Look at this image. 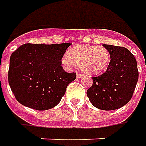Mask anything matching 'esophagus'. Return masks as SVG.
Returning <instances> with one entry per match:
<instances>
[{
  "label": "esophagus",
  "instance_id": "esophagus-1",
  "mask_svg": "<svg viewBox=\"0 0 146 146\" xmlns=\"http://www.w3.org/2000/svg\"><path fill=\"white\" fill-rule=\"evenodd\" d=\"M82 76H83V74L80 73H76V78L77 79H79V78H80V77H82Z\"/></svg>",
  "mask_w": 146,
  "mask_h": 146
}]
</instances>
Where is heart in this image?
<instances>
[{"instance_id":"1","label":"heart","mask_w":146,"mask_h":146,"mask_svg":"<svg viewBox=\"0 0 146 146\" xmlns=\"http://www.w3.org/2000/svg\"><path fill=\"white\" fill-rule=\"evenodd\" d=\"M111 59V53L104 46L84 45L70 49L63 62L67 66H79L88 75H98L107 70Z\"/></svg>"}]
</instances>
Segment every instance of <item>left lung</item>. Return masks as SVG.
Wrapping results in <instances>:
<instances>
[{
    "label": "left lung",
    "instance_id": "left-lung-1",
    "mask_svg": "<svg viewBox=\"0 0 146 146\" xmlns=\"http://www.w3.org/2000/svg\"><path fill=\"white\" fill-rule=\"evenodd\" d=\"M111 55L107 71L92 78L87 91L92 104L104 111L119 109L130 101L138 80L137 61L125 47L103 45Z\"/></svg>",
    "mask_w": 146,
    "mask_h": 146
}]
</instances>
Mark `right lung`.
<instances>
[{
  "label": "right lung",
  "instance_id": "1",
  "mask_svg": "<svg viewBox=\"0 0 146 146\" xmlns=\"http://www.w3.org/2000/svg\"><path fill=\"white\" fill-rule=\"evenodd\" d=\"M70 43L20 46L10 57L9 83L21 104L46 111L58 104L75 73H66L61 60Z\"/></svg>",
  "mask_w": 146,
  "mask_h": 146
}]
</instances>
